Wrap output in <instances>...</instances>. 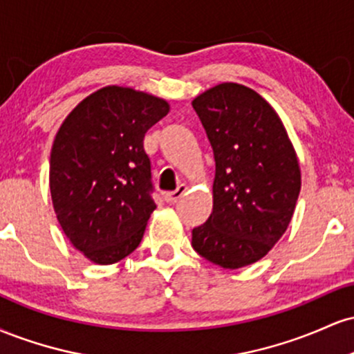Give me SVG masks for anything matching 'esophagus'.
Instances as JSON below:
<instances>
[{
  "instance_id": "34e87169",
  "label": "esophagus",
  "mask_w": 354,
  "mask_h": 354,
  "mask_svg": "<svg viewBox=\"0 0 354 354\" xmlns=\"http://www.w3.org/2000/svg\"><path fill=\"white\" fill-rule=\"evenodd\" d=\"M186 191H188V186H186V185H180L174 191H168V193L165 194L166 201H168V203H176L178 200H180V198L185 196Z\"/></svg>"
}]
</instances>
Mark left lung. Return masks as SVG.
<instances>
[{
	"mask_svg": "<svg viewBox=\"0 0 354 354\" xmlns=\"http://www.w3.org/2000/svg\"><path fill=\"white\" fill-rule=\"evenodd\" d=\"M211 148L213 213L193 230L194 251L238 270L283 236L301 189L298 158L276 111L253 89L223 83L193 100Z\"/></svg>",
	"mask_w": 354,
	"mask_h": 354,
	"instance_id": "1",
	"label": "left lung"
}]
</instances>
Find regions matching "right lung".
Instances as JSON below:
<instances>
[{"label": "right lung", "mask_w": 354, "mask_h": 354, "mask_svg": "<svg viewBox=\"0 0 354 354\" xmlns=\"http://www.w3.org/2000/svg\"><path fill=\"white\" fill-rule=\"evenodd\" d=\"M168 111L156 96L106 86L81 101L56 133L53 206L73 246L96 265H113L141 243L156 208L143 140Z\"/></svg>", "instance_id": "right-lung-1"}]
</instances>
